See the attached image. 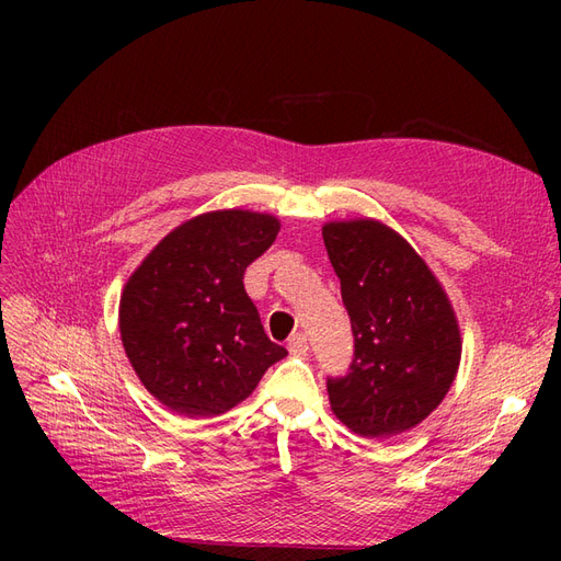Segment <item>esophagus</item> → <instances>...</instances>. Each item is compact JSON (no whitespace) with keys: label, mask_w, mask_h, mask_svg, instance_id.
Wrapping results in <instances>:
<instances>
[{"label":"esophagus","mask_w":561,"mask_h":561,"mask_svg":"<svg viewBox=\"0 0 561 561\" xmlns=\"http://www.w3.org/2000/svg\"><path fill=\"white\" fill-rule=\"evenodd\" d=\"M287 351H290V355H307V351H309V342H307V334H301V332H297V334H293L290 336V342H287Z\"/></svg>","instance_id":"1"}]
</instances>
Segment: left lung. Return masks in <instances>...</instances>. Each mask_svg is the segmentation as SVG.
Here are the masks:
<instances>
[{
    "instance_id": "left-lung-1",
    "label": "left lung",
    "mask_w": 561,
    "mask_h": 561,
    "mask_svg": "<svg viewBox=\"0 0 561 561\" xmlns=\"http://www.w3.org/2000/svg\"><path fill=\"white\" fill-rule=\"evenodd\" d=\"M355 351L351 371L328 379L334 416L369 439L428 419L461 363V330L431 266L402 236L371 217L322 227Z\"/></svg>"
}]
</instances>
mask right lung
Wrapping results in <instances>:
<instances>
[{
	"mask_svg": "<svg viewBox=\"0 0 561 561\" xmlns=\"http://www.w3.org/2000/svg\"><path fill=\"white\" fill-rule=\"evenodd\" d=\"M278 231L268 213L196 215L163 236L124 285L118 332L128 363L171 412L225 414L287 355L266 336L243 287L248 264Z\"/></svg>",
	"mask_w": 561,
	"mask_h": 561,
	"instance_id": "obj_1",
	"label": "right lung"
}]
</instances>
